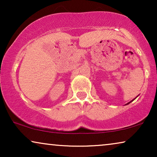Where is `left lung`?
<instances>
[{"instance_id": "obj_1", "label": "left lung", "mask_w": 157, "mask_h": 157, "mask_svg": "<svg viewBox=\"0 0 157 157\" xmlns=\"http://www.w3.org/2000/svg\"><path fill=\"white\" fill-rule=\"evenodd\" d=\"M134 99H135V98H134ZM134 99H133L132 101H130V102H128V104H130V103H131V102H132V101H134Z\"/></svg>"}]
</instances>
